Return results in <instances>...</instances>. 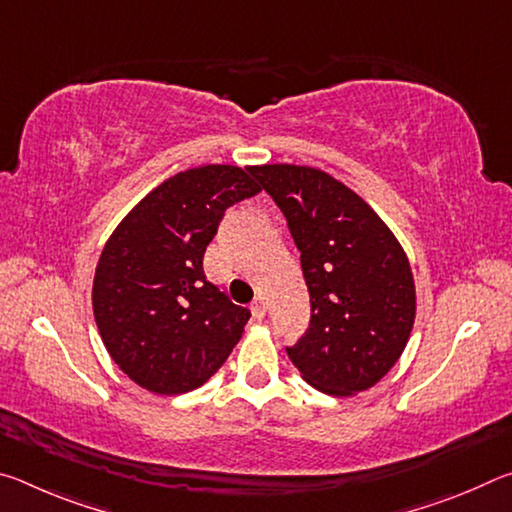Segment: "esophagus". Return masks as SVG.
I'll return each mask as SVG.
<instances>
[{
  "mask_svg": "<svg viewBox=\"0 0 512 512\" xmlns=\"http://www.w3.org/2000/svg\"><path fill=\"white\" fill-rule=\"evenodd\" d=\"M253 316L257 318V320H262L264 316H266V305H264V300L262 298H255V302H253Z\"/></svg>",
  "mask_w": 512,
  "mask_h": 512,
  "instance_id": "obj_1",
  "label": "esophagus"
}]
</instances>
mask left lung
Returning <instances> with one entry per match:
<instances>
[{
    "instance_id": "left-lung-1",
    "label": "left lung",
    "mask_w": 512,
    "mask_h": 512,
    "mask_svg": "<svg viewBox=\"0 0 512 512\" xmlns=\"http://www.w3.org/2000/svg\"><path fill=\"white\" fill-rule=\"evenodd\" d=\"M250 173L287 219L300 250L311 318L287 348L327 395H354L395 366L415 320V284L400 241L375 210L329 173L264 164Z\"/></svg>"
}]
</instances>
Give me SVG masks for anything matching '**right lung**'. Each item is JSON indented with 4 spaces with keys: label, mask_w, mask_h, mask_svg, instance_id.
I'll return each instance as SVG.
<instances>
[{
    "label": "right lung",
    "mask_w": 512,
    "mask_h": 512,
    "mask_svg": "<svg viewBox=\"0 0 512 512\" xmlns=\"http://www.w3.org/2000/svg\"><path fill=\"white\" fill-rule=\"evenodd\" d=\"M250 169L205 164L176 173L103 246L94 320L112 361L146 391L203 386L244 334L250 311L207 280L203 255L225 210L259 194Z\"/></svg>",
    "instance_id": "1"
}]
</instances>
